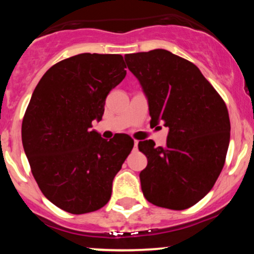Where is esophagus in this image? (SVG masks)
<instances>
[{
    "label": "esophagus",
    "instance_id": "34e87169",
    "mask_svg": "<svg viewBox=\"0 0 254 254\" xmlns=\"http://www.w3.org/2000/svg\"><path fill=\"white\" fill-rule=\"evenodd\" d=\"M137 145H138V141H136V139H135V141H133V149H137Z\"/></svg>",
    "mask_w": 254,
    "mask_h": 254
}]
</instances>
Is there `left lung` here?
<instances>
[{
  "label": "left lung",
  "mask_w": 254,
  "mask_h": 254,
  "mask_svg": "<svg viewBox=\"0 0 254 254\" xmlns=\"http://www.w3.org/2000/svg\"><path fill=\"white\" fill-rule=\"evenodd\" d=\"M129 70L148 99L150 123H164L165 147L138 142L148 165L139 173L148 202L184 210L199 202L216 183L228 150L226 104L193 63L156 49L125 55Z\"/></svg>",
  "instance_id": "1"
}]
</instances>
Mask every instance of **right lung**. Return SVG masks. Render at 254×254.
<instances>
[{
    "label": "right lung",
    "mask_w": 254,
    "mask_h": 254,
    "mask_svg": "<svg viewBox=\"0 0 254 254\" xmlns=\"http://www.w3.org/2000/svg\"><path fill=\"white\" fill-rule=\"evenodd\" d=\"M125 68L122 55L80 54L52 65L32 94L22 145L40 191L64 211L80 215L103 208L132 149L129 136L106 141L92 130Z\"/></svg>",
    "instance_id": "add662e5"
}]
</instances>
